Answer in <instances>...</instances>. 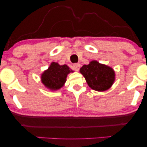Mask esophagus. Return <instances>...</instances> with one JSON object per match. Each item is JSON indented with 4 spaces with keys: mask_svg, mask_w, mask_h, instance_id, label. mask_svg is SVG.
<instances>
[{
    "mask_svg": "<svg viewBox=\"0 0 147 147\" xmlns=\"http://www.w3.org/2000/svg\"><path fill=\"white\" fill-rule=\"evenodd\" d=\"M80 66L81 65H80V63H75V64H74L73 67H74V69H75L76 71H79Z\"/></svg>",
    "mask_w": 147,
    "mask_h": 147,
    "instance_id": "1",
    "label": "esophagus"
}]
</instances>
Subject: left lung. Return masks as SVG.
I'll return each mask as SVG.
<instances>
[{"instance_id":"obj_1","label":"left lung","mask_w":147,"mask_h":147,"mask_svg":"<svg viewBox=\"0 0 147 147\" xmlns=\"http://www.w3.org/2000/svg\"><path fill=\"white\" fill-rule=\"evenodd\" d=\"M80 72L85 78L89 87L98 92L110 89L115 81L114 70L96 60L91 61L88 65H84Z\"/></svg>"}]
</instances>
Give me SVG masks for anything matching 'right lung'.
Listing matches in <instances>:
<instances>
[{
  "mask_svg": "<svg viewBox=\"0 0 147 147\" xmlns=\"http://www.w3.org/2000/svg\"><path fill=\"white\" fill-rule=\"evenodd\" d=\"M74 72L67 65H59L57 62H52L48 69L41 75L42 84L51 91L61 89L65 84L68 74Z\"/></svg>",
  "mask_w": 147,
  "mask_h": 147,
  "instance_id": "1",
  "label": "right lung"
}]
</instances>
